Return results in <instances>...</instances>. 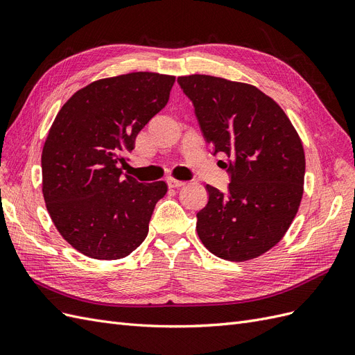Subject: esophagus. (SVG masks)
<instances>
[{"mask_svg":"<svg viewBox=\"0 0 355 355\" xmlns=\"http://www.w3.org/2000/svg\"><path fill=\"white\" fill-rule=\"evenodd\" d=\"M167 184H168L170 188H180V187L185 185V182H184V180L173 179V178H168V179H167Z\"/></svg>","mask_w":355,"mask_h":355,"instance_id":"34e87169","label":"esophagus"}]
</instances>
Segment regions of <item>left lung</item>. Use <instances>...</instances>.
Wrapping results in <instances>:
<instances>
[{
  "label": "left lung",
  "mask_w": 355,
  "mask_h": 355,
  "mask_svg": "<svg viewBox=\"0 0 355 355\" xmlns=\"http://www.w3.org/2000/svg\"><path fill=\"white\" fill-rule=\"evenodd\" d=\"M178 83L214 153L231 173L228 191L207 185L197 213L201 243L214 256L243 262L266 253L292 225L304 196L302 141L272 98L247 83L187 75Z\"/></svg>",
  "instance_id": "left-lung-1"
}]
</instances>
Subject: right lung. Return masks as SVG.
<instances>
[{
    "mask_svg": "<svg viewBox=\"0 0 355 355\" xmlns=\"http://www.w3.org/2000/svg\"><path fill=\"white\" fill-rule=\"evenodd\" d=\"M173 75L130 72L93 81L62 106L42 146V196L59 234L99 261L121 259L148 235L164 180L139 184L118 163L164 108Z\"/></svg>",
    "mask_w": 355,
    "mask_h": 355,
    "instance_id": "add662e5",
    "label": "right lung"
}]
</instances>
